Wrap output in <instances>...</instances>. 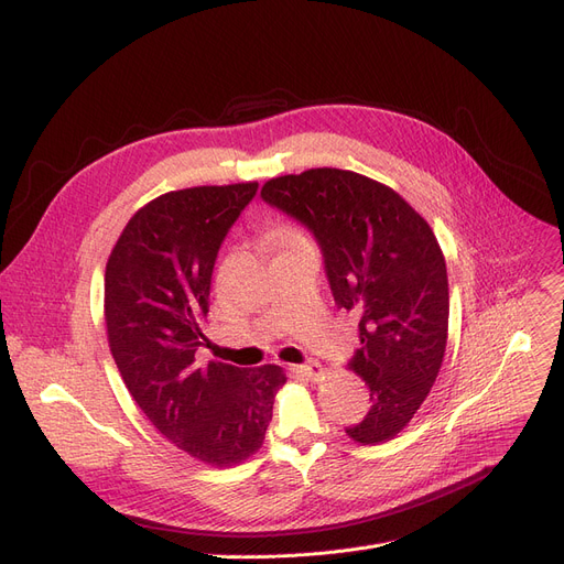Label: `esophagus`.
Instances as JSON below:
<instances>
[{
  "label": "esophagus",
  "mask_w": 564,
  "mask_h": 564,
  "mask_svg": "<svg viewBox=\"0 0 564 564\" xmlns=\"http://www.w3.org/2000/svg\"><path fill=\"white\" fill-rule=\"evenodd\" d=\"M296 375L307 377V379H317L322 375V366L319 364H303V366H291Z\"/></svg>",
  "instance_id": "34e87169"
}]
</instances>
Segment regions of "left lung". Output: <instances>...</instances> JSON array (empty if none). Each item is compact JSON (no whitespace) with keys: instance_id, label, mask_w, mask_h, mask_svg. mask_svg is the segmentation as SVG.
Returning a JSON list of instances; mask_svg holds the SVG:
<instances>
[{"instance_id":"left-lung-1","label":"left lung","mask_w":564,"mask_h":564,"mask_svg":"<svg viewBox=\"0 0 564 564\" xmlns=\"http://www.w3.org/2000/svg\"><path fill=\"white\" fill-rule=\"evenodd\" d=\"M261 198L317 240L335 305L358 322L349 368L370 389L347 435L395 437L431 393L446 349L448 280L427 221L391 187L340 169L268 180Z\"/></svg>"}]
</instances>
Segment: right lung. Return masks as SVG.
Returning <instances> with one entry per match:
<instances>
[{
    "mask_svg": "<svg viewBox=\"0 0 564 564\" xmlns=\"http://www.w3.org/2000/svg\"><path fill=\"white\" fill-rule=\"evenodd\" d=\"M257 183L162 194L129 219L106 263L110 354L150 423L189 456L227 467L252 456L286 377L200 364L217 252Z\"/></svg>",
    "mask_w": 564,
    "mask_h": 564,
    "instance_id": "add662e5",
    "label": "right lung"
}]
</instances>
